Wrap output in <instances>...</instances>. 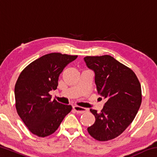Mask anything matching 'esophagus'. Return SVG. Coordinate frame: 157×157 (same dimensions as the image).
<instances>
[{
  "label": "esophagus",
  "instance_id": "obj_1",
  "mask_svg": "<svg viewBox=\"0 0 157 157\" xmlns=\"http://www.w3.org/2000/svg\"><path fill=\"white\" fill-rule=\"evenodd\" d=\"M73 109L78 113H84L86 112V111H89L88 109L79 107V106H77V105L73 106Z\"/></svg>",
  "mask_w": 157,
  "mask_h": 157
}]
</instances>
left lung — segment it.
<instances>
[{
	"mask_svg": "<svg viewBox=\"0 0 157 157\" xmlns=\"http://www.w3.org/2000/svg\"><path fill=\"white\" fill-rule=\"evenodd\" d=\"M84 60L95 73L98 93L107 100L100 113L90 109L95 121L87 130L100 141L115 139L132 123L139 109L140 82L132 70L110 55L87 56Z\"/></svg>",
	"mask_w": 157,
	"mask_h": 157,
	"instance_id": "left-lung-1",
	"label": "left lung"
}]
</instances>
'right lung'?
<instances>
[{
    "instance_id": "right-lung-1",
    "label": "right lung",
    "mask_w": 157,
    "mask_h": 157,
    "mask_svg": "<svg viewBox=\"0 0 157 157\" xmlns=\"http://www.w3.org/2000/svg\"><path fill=\"white\" fill-rule=\"evenodd\" d=\"M77 57L50 53L34 60L21 73L14 87L16 109L33 134L39 137L53 134L72 109L71 105L51 101L49 92L57 89L60 73Z\"/></svg>"
}]
</instances>
